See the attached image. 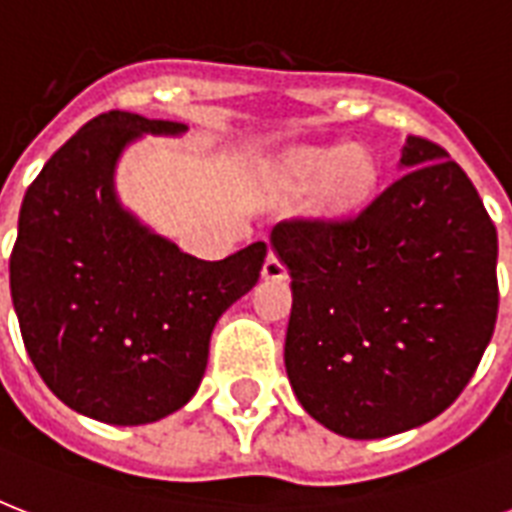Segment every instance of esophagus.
<instances>
[{"label":"esophagus","instance_id":"34e87169","mask_svg":"<svg viewBox=\"0 0 512 512\" xmlns=\"http://www.w3.org/2000/svg\"><path fill=\"white\" fill-rule=\"evenodd\" d=\"M263 279L265 281H284L287 279V265L281 263L279 255H268L265 257V265H263Z\"/></svg>","mask_w":512,"mask_h":512}]
</instances>
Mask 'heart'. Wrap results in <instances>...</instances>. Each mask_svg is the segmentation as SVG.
<instances>
[{
  "mask_svg": "<svg viewBox=\"0 0 512 512\" xmlns=\"http://www.w3.org/2000/svg\"><path fill=\"white\" fill-rule=\"evenodd\" d=\"M289 180L300 188H313L329 177L321 204L332 212L356 207L374 185V164L369 156L353 154L350 148H303L287 159Z\"/></svg>",
  "mask_w": 512,
  "mask_h": 512,
  "instance_id": "heart-1",
  "label": "heart"
}]
</instances>
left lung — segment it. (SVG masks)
I'll return each instance as SVG.
<instances>
[{"mask_svg": "<svg viewBox=\"0 0 512 512\" xmlns=\"http://www.w3.org/2000/svg\"><path fill=\"white\" fill-rule=\"evenodd\" d=\"M361 212L284 220V364L297 401L345 438H385L449 409L494 335L497 228L476 185L425 138Z\"/></svg>", "mask_w": 512, "mask_h": 512, "instance_id": "8db88e82", "label": "left lung"}]
</instances>
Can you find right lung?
Wrapping results in <instances>:
<instances>
[{
	"instance_id": "right-lung-1",
	"label": "right lung",
	"mask_w": 512,
	"mask_h": 512,
	"mask_svg": "<svg viewBox=\"0 0 512 512\" xmlns=\"http://www.w3.org/2000/svg\"><path fill=\"white\" fill-rule=\"evenodd\" d=\"M188 127L108 111L50 156L28 185L10 292L31 364L74 412L146 425L191 401L217 319L260 279L255 241L207 263L140 225L116 201L127 143Z\"/></svg>"
}]
</instances>
